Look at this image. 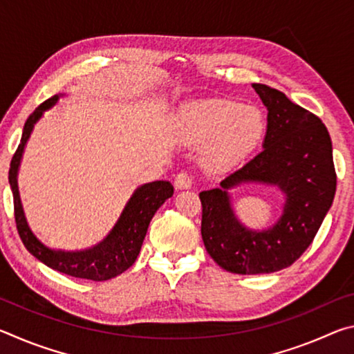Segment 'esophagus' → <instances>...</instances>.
<instances>
[{
    "mask_svg": "<svg viewBox=\"0 0 354 354\" xmlns=\"http://www.w3.org/2000/svg\"><path fill=\"white\" fill-rule=\"evenodd\" d=\"M194 184V178H192L187 171H179L175 178V187L179 190L190 189Z\"/></svg>",
    "mask_w": 354,
    "mask_h": 354,
    "instance_id": "1",
    "label": "esophagus"
}]
</instances>
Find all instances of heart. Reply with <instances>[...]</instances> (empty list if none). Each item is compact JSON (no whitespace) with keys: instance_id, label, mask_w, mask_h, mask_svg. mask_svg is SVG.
<instances>
[{"instance_id":"obj_1","label":"heart","mask_w":354,"mask_h":354,"mask_svg":"<svg viewBox=\"0 0 354 354\" xmlns=\"http://www.w3.org/2000/svg\"><path fill=\"white\" fill-rule=\"evenodd\" d=\"M266 120L254 106L227 101H203L184 117V134L192 143L207 145V158L218 165H234L259 145Z\"/></svg>"}]
</instances>
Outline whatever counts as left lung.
Returning a JSON list of instances; mask_svg holds the SVG:
<instances>
[{
	"mask_svg": "<svg viewBox=\"0 0 354 354\" xmlns=\"http://www.w3.org/2000/svg\"><path fill=\"white\" fill-rule=\"evenodd\" d=\"M267 107L263 149L242 169L200 194L201 236L209 256L226 272L273 273L292 266L313 243L333 205L335 176L331 137L322 120L283 92L253 84ZM242 182L277 185L283 214L268 230H248L232 211L227 190Z\"/></svg>",
	"mask_w": 354,
	"mask_h": 354,
	"instance_id": "1",
	"label": "left lung"
}]
</instances>
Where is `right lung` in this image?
Wrapping results in <instances>:
<instances>
[{
	"instance_id": "right-lung-1",
	"label": "right lung",
	"mask_w": 354,
	"mask_h": 354,
	"mask_svg": "<svg viewBox=\"0 0 354 354\" xmlns=\"http://www.w3.org/2000/svg\"><path fill=\"white\" fill-rule=\"evenodd\" d=\"M59 97H62V95H55V97L46 100L28 117L25 128H23L20 145L10 160L9 184L12 195H14L17 230H19L21 242L29 253L37 257L40 262H44L45 266L53 268V270L70 274V277L75 278L107 281L128 270L136 262L137 256L140 253L143 239L147 236L149 221H151L156 211L164 205V201L173 195V185L169 181H154L136 189L115 226L112 227L107 237L103 242H100L97 247L84 251H61L48 248L29 230L25 212H23L21 207L17 175H19L23 149H25L29 136L32 133L34 124L39 122L46 109H50L51 106L57 103Z\"/></svg>"
}]
</instances>
